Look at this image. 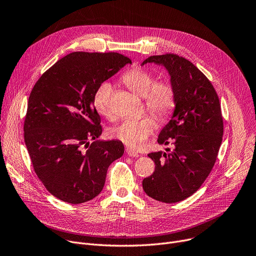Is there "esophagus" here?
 Listing matches in <instances>:
<instances>
[{
    "label": "esophagus",
    "instance_id": "esophagus-1",
    "mask_svg": "<svg viewBox=\"0 0 256 256\" xmlns=\"http://www.w3.org/2000/svg\"><path fill=\"white\" fill-rule=\"evenodd\" d=\"M126 154L128 156H139V154L136 152L134 150L130 148H126Z\"/></svg>",
    "mask_w": 256,
    "mask_h": 256
}]
</instances>
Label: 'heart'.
<instances>
[{"label": "heart", "instance_id": "1", "mask_svg": "<svg viewBox=\"0 0 256 256\" xmlns=\"http://www.w3.org/2000/svg\"><path fill=\"white\" fill-rule=\"evenodd\" d=\"M124 84L137 96L144 98L145 106L158 119L167 118L173 111L176 102V88L170 80H158L152 74L141 68H132L122 76ZM112 86L104 82L93 96L96 112L104 117H112L110 100ZM156 128L154 119L145 115L140 118H130L111 130V136L124 142L130 148L139 150L144 145Z\"/></svg>", "mask_w": 256, "mask_h": 256}]
</instances>
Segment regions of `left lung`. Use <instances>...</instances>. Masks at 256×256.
<instances>
[{"mask_svg":"<svg viewBox=\"0 0 256 256\" xmlns=\"http://www.w3.org/2000/svg\"><path fill=\"white\" fill-rule=\"evenodd\" d=\"M163 65L176 88V102L158 143L174 148L170 154H148L154 172L142 182L150 197L176 204L193 195L208 176L223 136V118L217 92L197 67L174 54L150 56L143 61ZM169 152V150H166Z\"/></svg>","mask_w":256,"mask_h":256,"instance_id":"1","label":"left lung"}]
</instances>
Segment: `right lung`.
I'll use <instances>...</instances> for the list:
<instances>
[{"instance_id":"1","label":"right lung","mask_w":256,"mask_h":256,"mask_svg":"<svg viewBox=\"0 0 256 256\" xmlns=\"http://www.w3.org/2000/svg\"><path fill=\"white\" fill-rule=\"evenodd\" d=\"M128 63L118 52H74L48 68L31 91L24 143L38 178L65 202L78 204L96 197L108 168L124 152L122 142L96 140L102 128L93 96Z\"/></svg>"}]
</instances>
